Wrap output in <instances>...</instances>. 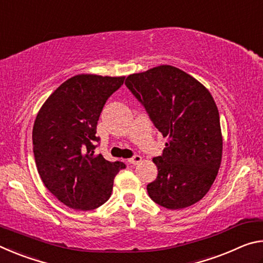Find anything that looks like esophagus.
<instances>
[{
  "label": "esophagus",
  "instance_id": "1",
  "mask_svg": "<svg viewBox=\"0 0 263 263\" xmlns=\"http://www.w3.org/2000/svg\"><path fill=\"white\" fill-rule=\"evenodd\" d=\"M141 160H142V158L140 157V155H135V157L128 159L127 162L131 164H138L139 162H141Z\"/></svg>",
  "mask_w": 263,
  "mask_h": 263
}]
</instances>
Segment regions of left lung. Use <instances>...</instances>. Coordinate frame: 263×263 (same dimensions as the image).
<instances>
[{"mask_svg": "<svg viewBox=\"0 0 263 263\" xmlns=\"http://www.w3.org/2000/svg\"><path fill=\"white\" fill-rule=\"evenodd\" d=\"M125 84L168 138L162 155L153 159L158 176L147 184L149 197L171 210L201 201L216 180L222 155L219 112L210 91L169 65L128 75Z\"/></svg>", "mask_w": 263, "mask_h": 263, "instance_id": "8db88e82", "label": "left lung"}]
</instances>
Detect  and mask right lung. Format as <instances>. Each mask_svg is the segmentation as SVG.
Listing matches in <instances>:
<instances>
[{
    "label": "right lung",
    "instance_id": "obj_1",
    "mask_svg": "<svg viewBox=\"0 0 263 263\" xmlns=\"http://www.w3.org/2000/svg\"><path fill=\"white\" fill-rule=\"evenodd\" d=\"M125 77L79 74L58 87L39 110L32 130L33 154L43 183L61 203L94 210L110 198L125 164L96 155V126L106 100Z\"/></svg>",
    "mask_w": 263,
    "mask_h": 263
}]
</instances>
